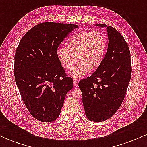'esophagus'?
I'll use <instances>...</instances> for the list:
<instances>
[{
	"instance_id": "34e87169",
	"label": "esophagus",
	"mask_w": 147,
	"mask_h": 147,
	"mask_svg": "<svg viewBox=\"0 0 147 147\" xmlns=\"http://www.w3.org/2000/svg\"><path fill=\"white\" fill-rule=\"evenodd\" d=\"M73 84H74V86L77 87L78 86V81L77 79H73Z\"/></svg>"
}]
</instances>
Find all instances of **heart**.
<instances>
[{
  "label": "heart",
  "mask_w": 147,
  "mask_h": 147,
  "mask_svg": "<svg viewBox=\"0 0 147 147\" xmlns=\"http://www.w3.org/2000/svg\"><path fill=\"white\" fill-rule=\"evenodd\" d=\"M106 49L105 37L101 32L83 31L73 35L67 41L65 48H59L57 57L65 70L70 69L77 61L69 74L75 78H80L89 70L94 71L101 66Z\"/></svg>",
  "instance_id": "1"
}]
</instances>
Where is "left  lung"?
I'll list each match as a JSON object with an SVG mask.
<instances>
[{
    "mask_svg": "<svg viewBox=\"0 0 147 147\" xmlns=\"http://www.w3.org/2000/svg\"><path fill=\"white\" fill-rule=\"evenodd\" d=\"M106 29L109 42L102 65L79 82L86 115L96 122L105 121L117 112L125 97L132 72L131 52L124 37L110 25Z\"/></svg>",
    "mask_w": 147,
    "mask_h": 147,
    "instance_id": "obj_1",
    "label": "left lung"
}]
</instances>
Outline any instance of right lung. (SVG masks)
Instances as JSON below:
<instances>
[{"mask_svg": "<svg viewBox=\"0 0 147 147\" xmlns=\"http://www.w3.org/2000/svg\"><path fill=\"white\" fill-rule=\"evenodd\" d=\"M77 25L45 22L35 25L20 41L14 75L21 98L37 120L50 122L59 116L65 95L73 87L57 57L59 45Z\"/></svg>", "mask_w": 147, "mask_h": 147, "instance_id": "1", "label": "right lung"}]
</instances>
